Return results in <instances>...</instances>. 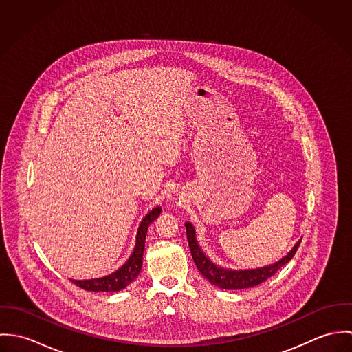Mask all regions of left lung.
<instances>
[{"mask_svg": "<svg viewBox=\"0 0 352 352\" xmlns=\"http://www.w3.org/2000/svg\"><path fill=\"white\" fill-rule=\"evenodd\" d=\"M186 230H187V240L191 250L192 258L197 264V268L199 270L201 275L214 286L225 290H240V289H250L254 287L268 278H271L278 270H280L285 264H287L296 252L300 247L301 240L292 248L285 257L275 261L274 264L251 268V270H232L221 267L215 263H212L206 253L201 251V245L197 240V233L191 222H186Z\"/></svg>", "mask_w": 352, "mask_h": 352, "instance_id": "1", "label": "left lung"}]
</instances>
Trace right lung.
I'll return each mask as SVG.
<instances>
[{
    "label": "right lung",
    "instance_id": "add662e5",
    "mask_svg": "<svg viewBox=\"0 0 352 352\" xmlns=\"http://www.w3.org/2000/svg\"><path fill=\"white\" fill-rule=\"evenodd\" d=\"M160 212H161V207H154L141 221L137 232V237H135L134 251L120 268H118L109 275L96 278V279H84V280L70 279V280L76 286L87 292H119L126 289L141 272L146 233L151 222L160 217Z\"/></svg>",
    "mask_w": 352,
    "mask_h": 352
}]
</instances>
